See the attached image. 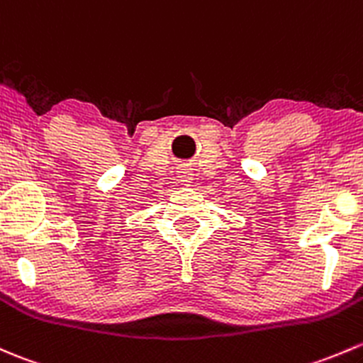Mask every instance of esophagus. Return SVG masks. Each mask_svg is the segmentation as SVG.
<instances>
[{
	"instance_id": "obj_1",
	"label": "esophagus",
	"mask_w": 363,
	"mask_h": 363,
	"mask_svg": "<svg viewBox=\"0 0 363 363\" xmlns=\"http://www.w3.org/2000/svg\"><path fill=\"white\" fill-rule=\"evenodd\" d=\"M179 179H181V182H184V184H189V182L193 181V172L189 167H181L179 169Z\"/></svg>"
}]
</instances>
